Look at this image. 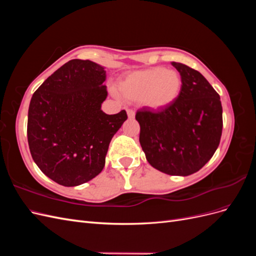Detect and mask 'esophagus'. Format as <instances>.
<instances>
[{
	"instance_id": "obj_1",
	"label": "esophagus",
	"mask_w": 256,
	"mask_h": 256,
	"mask_svg": "<svg viewBox=\"0 0 256 256\" xmlns=\"http://www.w3.org/2000/svg\"><path fill=\"white\" fill-rule=\"evenodd\" d=\"M127 114H128V118L131 120V118H134V115H136V112L134 110H127Z\"/></svg>"
}]
</instances>
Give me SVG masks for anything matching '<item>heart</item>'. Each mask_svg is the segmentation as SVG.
Returning <instances> with one entry per match:
<instances>
[{
  "label": "heart",
  "mask_w": 256,
  "mask_h": 256,
  "mask_svg": "<svg viewBox=\"0 0 256 256\" xmlns=\"http://www.w3.org/2000/svg\"><path fill=\"white\" fill-rule=\"evenodd\" d=\"M182 78L173 69L154 67L134 72L120 81V94L131 102H143L160 110L172 104L180 95Z\"/></svg>",
  "instance_id": "b5f03b06"
}]
</instances>
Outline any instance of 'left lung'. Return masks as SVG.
Masks as SVG:
<instances>
[{"instance_id":"1","label":"left lung","mask_w":256,"mask_h":256,"mask_svg":"<svg viewBox=\"0 0 256 256\" xmlns=\"http://www.w3.org/2000/svg\"><path fill=\"white\" fill-rule=\"evenodd\" d=\"M182 78L175 102L157 112L140 110V144L148 164L168 175L198 172L214 156L222 134L220 96L202 74L172 62Z\"/></svg>"}]
</instances>
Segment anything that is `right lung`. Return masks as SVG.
I'll use <instances>...</instances> for the list:
<instances>
[{
	"mask_svg": "<svg viewBox=\"0 0 256 256\" xmlns=\"http://www.w3.org/2000/svg\"><path fill=\"white\" fill-rule=\"evenodd\" d=\"M106 70L92 60H72L46 80L30 99L28 142L40 171L74 187L96 177L106 164L113 136L127 113L102 110Z\"/></svg>",
	"mask_w": 256,
	"mask_h": 256,
	"instance_id": "right-lung-1",
	"label": "right lung"
}]
</instances>
